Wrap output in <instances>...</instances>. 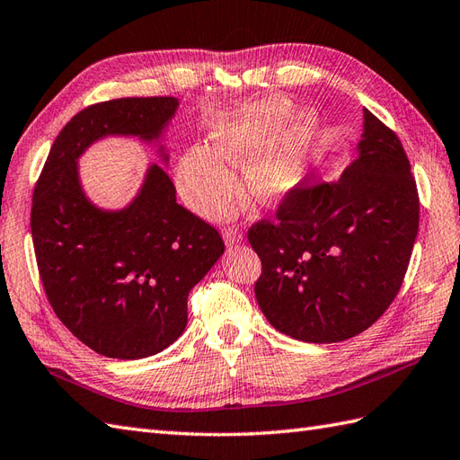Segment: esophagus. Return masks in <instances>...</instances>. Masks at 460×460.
Masks as SVG:
<instances>
[{
    "label": "esophagus",
    "instance_id": "obj_1",
    "mask_svg": "<svg viewBox=\"0 0 460 460\" xmlns=\"http://www.w3.org/2000/svg\"><path fill=\"white\" fill-rule=\"evenodd\" d=\"M223 241H226L227 247H233V244L243 243V233L237 227L223 229Z\"/></svg>",
    "mask_w": 460,
    "mask_h": 460
}]
</instances>
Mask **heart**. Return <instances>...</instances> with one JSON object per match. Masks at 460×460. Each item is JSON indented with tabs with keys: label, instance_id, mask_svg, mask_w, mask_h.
Segmentation results:
<instances>
[{
	"label": "heart",
	"instance_id": "heart-1",
	"mask_svg": "<svg viewBox=\"0 0 460 460\" xmlns=\"http://www.w3.org/2000/svg\"><path fill=\"white\" fill-rule=\"evenodd\" d=\"M290 111V100L272 98L216 119L211 145H191L176 164V186L186 204L211 219L226 216L237 196V168L256 204L274 206L290 196L322 138V119L312 110L297 113L277 134Z\"/></svg>",
	"mask_w": 460,
	"mask_h": 460
}]
</instances>
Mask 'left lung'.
<instances>
[{"label":"left lung","instance_id":"1","mask_svg":"<svg viewBox=\"0 0 460 460\" xmlns=\"http://www.w3.org/2000/svg\"><path fill=\"white\" fill-rule=\"evenodd\" d=\"M420 227V198L396 133L362 110L355 160L333 184L305 180L279 223L251 227L261 256L254 296L280 333L339 343L368 329L396 297Z\"/></svg>","mask_w":460,"mask_h":460}]
</instances>
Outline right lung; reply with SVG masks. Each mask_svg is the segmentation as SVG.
I'll use <instances>...</instances> for the list:
<instances>
[{
  "mask_svg": "<svg viewBox=\"0 0 460 460\" xmlns=\"http://www.w3.org/2000/svg\"><path fill=\"white\" fill-rule=\"evenodd\" d=\"M178 98H121L85 108L57 137L33 196L31 233L49 302L84 345L135 360L184 333L188 296L226 244L204 219L176 204L166 133ZM110 136L155 153L137 194L123 208L87 196L79 158Z\"/></svg>",
  "mask_w": 460,
  "mask_h": 460,
  "instance_id": "obj_1",
  "label": "right lung"
}]
</instances>
